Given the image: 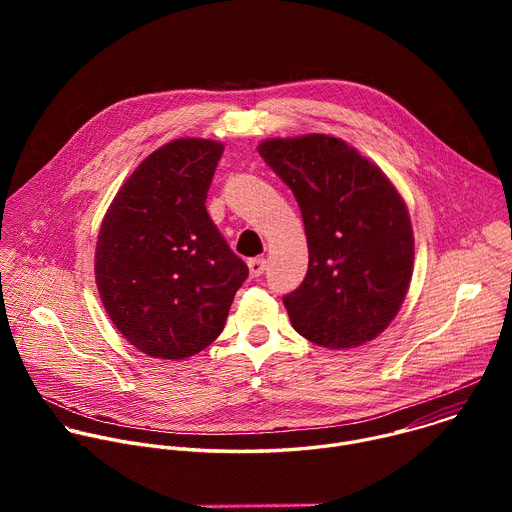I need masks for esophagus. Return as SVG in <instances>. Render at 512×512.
Wrapping results in <instances>:
<instances>
[{"instance_id": "esophagus-1", "label": "esophagus", "mask_w": 512, "mask_h": 512, "mask_svg": "<svg viewBox=\"0 0 512 512\" xmlns=\"http://www.w3.org/2000/svg\"><path fill=\"white\" fill-rule=\"evenodd\" d=\"M265 259L263 257H253V259H249L247 261V265H249V273H251V277H259V275H263V271H265Z\"/></svg>"}]
</instances>
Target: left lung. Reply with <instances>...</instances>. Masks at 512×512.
Returning a JSON list of instances; mask_svg holds the SVG:
<instances>
[{
	"label": "left lung",
	"instance_id": "8db88e82",
	"mask_svg": "<svg viewBox=\"0 0 512 512\" xmlns=\"http://www.w3.org/2000/svg\"><path fill=\"white\" fill-rule=\"evenodd\" d=\"M263 162L294 192L308 237V273L283 296L291 326L326 348L377 338L399 312L413 231L389 178L342 139H267Z\"/></svg>",
	"mask_w": 512,
	"mask_h": 512
}]
</instances>
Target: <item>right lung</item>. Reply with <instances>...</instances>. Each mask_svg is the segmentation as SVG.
<instances>
[{
    "label": "right lung",
    "mask_w": 512,
    "mask_h": 512,
    "mask_svg": "<svg viewBox=\"0 0 512 512\" xmlns=\"http://www.w3.org/2000/svg\"><path fill=\"white\" fill-rule=\"evenodd\" d=\"M223 145L176 139L117 192L97 241V285L117 330L141 352L186 358L223 332L249 275L206 210Z\"/></svg>",
    "instance_id": "1"
}]
</instances>
